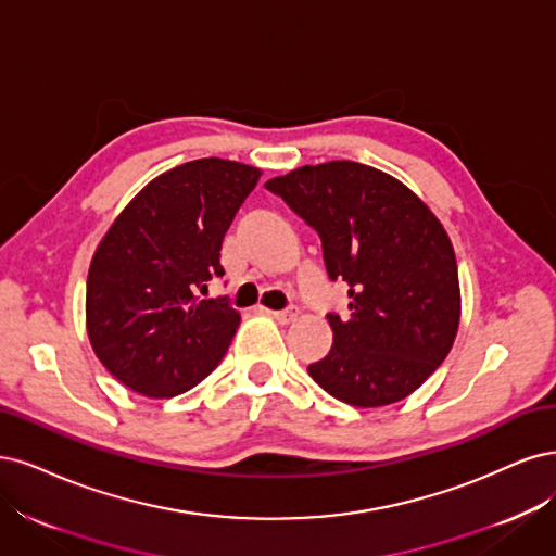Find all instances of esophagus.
<instances>
[{"instance_id": "1", "label": "esophagus", "mask_w": 556, "mask_h": 556, "mask_svg": "<svg viewBox=\"0 0 556 556\" xmlns=\"http://www.w3.org/2000/svg\"><path fill=\"white\" fill-rule=\"evenodd\" d=\"M273 314V318L275 320H279V324H293V320L298 318V307L295 304H291V307H286V309H279V312H270Z\"/></svg>"}]
</instances>
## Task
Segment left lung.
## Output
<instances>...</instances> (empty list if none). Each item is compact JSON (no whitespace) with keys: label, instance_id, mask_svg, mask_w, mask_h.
I'll return each mask as SVG.
<instances>
[{"label":"left lung","instance_id":"8db88e82","mask_svg":"<svg viewBox=\"0 0 556 556\" xmlns=\"http://www.w3.org/2000/svg\"><path fill=\"white\" fill-rule=\"evenodd\" d=\"M277 193L324 247L332 281L349 286V318L312 379L339 402L386 406L420 388L451 353L459 279L451 238L395 177L355 161H328L273 177Z\"/></svg>","mask_w":556,"mask_h":556}]
</instances>
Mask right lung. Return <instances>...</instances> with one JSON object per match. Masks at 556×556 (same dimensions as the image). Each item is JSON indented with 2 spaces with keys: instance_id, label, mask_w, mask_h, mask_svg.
<instances>
[{
  "instance_id": "obj_1",
  "label": "right lung",
  "mask_w": 556,
  "mask_h": 556,
  "mask_svg": "<svg viewBox=\"0 0 556 556\" xmlns=\"http://www.w3.org/2000/svg\"><path fill=\"white\" fill-rule=\"evenodd\" d=\"M258 177L238 161H189L152 180L105 232L85 312L89 342L119 383L175 397L222 363L240 314L195 291L224 277V236Z\"/></svg>"
}]
</instances>
